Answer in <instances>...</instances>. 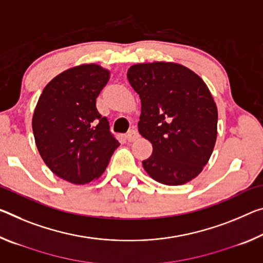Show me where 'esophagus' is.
Wrapping results in <instances>:
<instances>
[{"instance_id": "obj_1", "label": "esophagus", "mask_w": 263, "mask_h": 263, "mask_svg": "<svg viewBox=\"0 0 263 263\" xmlns=\"http://www.w3.org/2000/svg\"><path fill=\"white\" fill-rule=\"evenodd\" d=\"M126 138L128 141H130V143H132V141H135L139 138V133L137 132V130H131V131H128Z\"/></svg>"}]
</instances>
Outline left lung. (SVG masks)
Wrapping results in <instances>:
<instances>
[{
	"label": "left lung",
	"mask_w": 263,
	"mask_h": 263,
	"mask_svg": "<svg viewBox=\"0 0 263 263\" xmlns=\"http://www.w3.org/2000/svg\"><path fill=\"white\" fill-rule=\"evenodd\" d=\"M127 79L141 102L139 133L153 146L145 171L164 185L191 181L216 140L218 109L205 82L186 66L165 62L132 65Z\"/></svg>",
	"instance_id": "8db88e82"
}]
</instances>
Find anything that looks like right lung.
<instances>
[{"instance_id":"right-lung-1","label":"right lung","mask_w":263,"mask_h":263,"mask_svg":"<svg viewBox=\"0 0 263 263\" xmlns=\"http://www.w3.org/2000/svg\"><path fill=\"white\" fill-rule=\"evenodd\" d=\"M110 78L97 64L74 66L48 83L32 117L42 159L64 180L87 184L101 177L119 141L96 98Z\"/></svg>"}]
</instances>
